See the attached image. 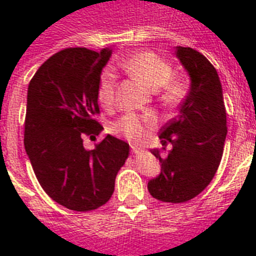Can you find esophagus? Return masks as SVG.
Wrapping results in <instances>:
<instances>
[{
  "label": "esophagus",
  "instance_id": "esophagus-1",
  "mask_svg": "<svg viewBox=\"0 0 256 256\" xmlns=\"http://www.w3.org/2000/svg\"><path fill=\"white\" fill-rule=\"evenodd\" d=\"M132 154H140V148H134V146H132Z\"/></svg>",
  "mask_w": 256,
  "mask_h": 256
}]
</instances>
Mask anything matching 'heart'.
<instances>
[{"mask_svg":"<svg viewBox=\"0 0 256 256\" xmlns=\"http://www.w3.org/2000/svg\"><path fill=\"white\" fill-rule=\"evenodd\" d=\"M120 68L152 90L164 88V98L168 102H178L186 94L187 85L183 80H170L172 68L164 58L152 52H140L120 62ZM116 73L112 69L104 70L98 85V100L108 108L114 102ZM154 120L140 118L136 114H126L110 124V132L124 136L132 144H144L148 140V130L154 128Z\"/></svg>","mask_w":256,"mask_h":256,"instance_id":"heart-1","label":"heart"}]
</instances>
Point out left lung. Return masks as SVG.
<instances>
[{"instance_id": "obj_1", "label": "left lung", "mask_w": 256, "mask_h": 256, "mask_svg": "<svg viewBox=\"0 0 256 256\" xmlns=\"http://www.w3.org/2000/svg\"><path fill=\"white\" fill-rule=\"evenodd\" d=\"M176 57L190 76V90L179 114L160 128V144H172L168 156L152 152L160 174L148 184L152 198L183 203L200 194L212 180L227 136L226 108L216 69L198 50L176 48Z\"/></svg>"}]
</instances>
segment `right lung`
<instances>
[{
	"mask_svg": "<svg viewBox=\"0 0 256 256\" xmlns=\"http://www.w3.org/2000/svg\"><path fill=\"white\" fill-rule=\"evenodd\" d=\"M112 50H61L42 64L28 88L26 154L45 192L61 206L92 211L112 198L128 144L116 136L84 148V138L100 136L98 85Z\"/></svg>",
	"mask_w": 256,
	"mask_h": 256,
	"instance_id": "right-lung-1",
	"label": "right lung"
}]
</instances>
